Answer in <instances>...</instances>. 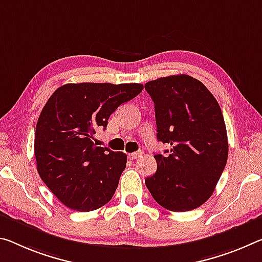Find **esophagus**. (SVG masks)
Segmentation results:
<instances>
[{
    "label": "esophagus",
    "mask_w": 262,
    "mask_h": 262,
    "mask_svg": "<svg viewBox=\"0 0 262 262\" xmlns=\"http://www.w3.org/2000/svg\"><path fill=\"white\" fill-rule=\"evenodd\" d=\"M142 154H143V151L138 150V151H135V152H130L129 155H128V157H129L130 160H136V159H139V157L142 156Z\"/></svg>",
    "instance_id": "34e87169"
}]
</instances>
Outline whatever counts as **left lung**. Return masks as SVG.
Here are the masks:
<instances>
[{"instance_id": "left-lung-1", "label": "left lung", "mask_w": 262, "mask_h": 262, "mask_svg": "<svg viewBox=\"0 0 262 262\" xmlns=\"http://www.w3.org/2000/svg\"><path fill=\"white\" fill-rule=\"evenodd\" d=\"M155 103L157 140L170 144L156 154L157 170L146 178L152 198L173 212L197 209L211 197L228 155L221 106L206 86L188 74L144 85Z\"/></svg>"}]
</instances>
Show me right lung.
<instances>
[{
  "label": "right lung",
  "mask_w": 262,
  "mask_h": 262,
  "mask_svg": "<svg viewBox=\"0 0 262 262\" xmlns=\"http://www.w3.org/2000/svg\"><path fill=\"white\" fill-rule=\"evenodd\" d=\"M143 90L141 84L80 82L57 89L37 121V171L70 209L86 212L108 203L126 168L127 155L93 142L111 114Z\"/></svg>",
  "instance_id": "obj_1"
}]
</instances>
